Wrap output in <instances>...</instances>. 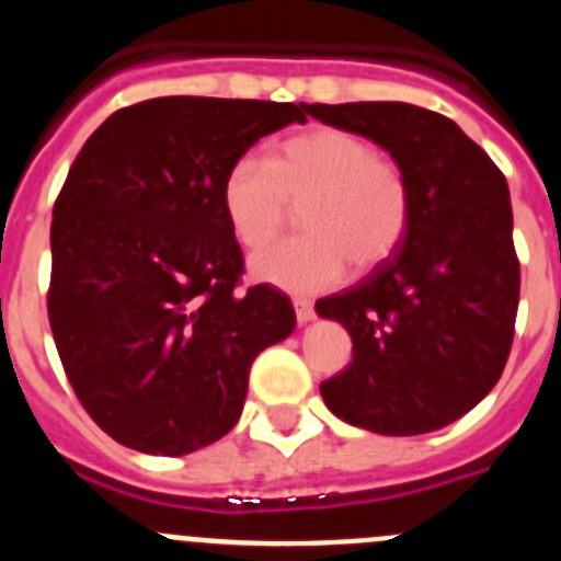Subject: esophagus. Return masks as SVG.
<instances>
[{"label":"esophagus","instance_id":"34e87169","mask_svg":"<svg viewBox=\"0 0 561 561\" xmlns=\"http://www.w3.org/2000/svg\"><path fill=\"white\" fill-rule=\"evenodd\" d=\"M293 307H296V320L301 325L309 323V320H314L312 301H307V298H293Z\"/></svg>","mask_w":561,"mask_h":561}]
</instances>
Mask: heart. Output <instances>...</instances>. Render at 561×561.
Wrapping results in <instances>:
<instances>
[{
  "mask_svg": "<svg viewBox=\"0 0 561 561\" xmlns=\"http://www.w3.org/2000/svg\"><path fill=\"white\" fill-rule=\"evenodd\" d=\"M298 210L307 236L252 260V276L290 293H318L347 274L369 271L397 252L411 221V186L397 161L334 125L282 139L268 164L232 161L221 181V208L238 243L263 249Z\"/></svg>",
  "mask_w": 561,
  "mask_h": 561,
  "instance_id": "obj_1",
  "label": "heart"
}]
</instances>
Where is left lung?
<instances>
[{"mask_svg":"<svg viewBox=\"0 0 561 561\" xmlns=\"http://www.w3.org/2000/svg\"><path fill=\"white\" fill-rule=\"evenodd\" d=\"M307 114L383 148L411 186L397 252L314 304L353 340L320 383L347 425L419 436L469 413L496 386L518 312L513 205L499 167L444 114L397 101L312 103Z\"/></svg>","mask_w":561,"mask_h":561,"instance_id":"1","label":"left lung"}]
</instances>
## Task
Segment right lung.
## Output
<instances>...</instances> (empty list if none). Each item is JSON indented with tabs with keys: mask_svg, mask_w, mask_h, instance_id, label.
Here are the masks:
<instances>
[{
	"mask_svg": "<svg viewBox=\"0 0 561 561\" xmlns=\"http://www.w3.org/2000/svg\"><path fill=\"white\" fill-rule=\"evenodd\" d=\"M307 103L170 95L103 119L54 205L48 320L81 405L148 455L236 427L260 351L296 329L287 296L238 293L221 181Z\"/></svg>",
	"mask_w": 561,
	"mask_h": 561,
	"instance_id": "obj_1",
	"label": "right lung"
}]
</instances>
